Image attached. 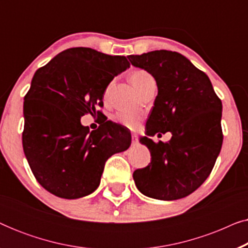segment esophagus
<instances>
[{"instance_id":"esophagus-1","label":"esophagus","mask_w":248,"mask_h":248,"mask_svg":"<svg viewBox=\"0 0 248 248\" xmlns=\"http://www.w3.org/2000/svg\"><path fill=\"white\" fill-rule=\"evenodd\" d=\"M132 142H133V144L138 143V135L137 134H132Z\"/></svg>"}]
</instances>
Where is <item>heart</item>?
Returning a JSON list of instances; mask_svg holds the SVG:
<instances>
[{
	"mask_svg": "<svg viewBox=\"0 0 248 248\" xmlns=\"http://www.w3.org/2000/svg\"><path fill=\"white\" fill-rule=\"evenodd\" d=\"M150 78L152 77L147 72V71L137 70L131 74V82L133 83V86L139 90L142 86V83H143L145 80L150 79ZM115 120H116L117 123H120L125 127L130 128V130H137L141 124L142 116L138 113H130V111L122 110L120 113L116 114Z\"/></svg>",
	"mask_w": 248,
	"mask_h": 248,
	"instance_id": "heart-1",
	"label": "heart"
}]
</instances>
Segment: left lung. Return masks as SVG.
<instances>
[{
	"instance_id": "obj_1",
	"label": "left lung",
	"mask_w": 248,
	"mask_h": 248,
	"mask_svg": "<svg viewBox=\"0 0 248 248\" xmlns=\"http://www.w3.org/2000/svg\"><path fill=\"white\" fill-rule=\"evenodd\" d=\"M127 59L157 82L147 135H172L158 143L148 137L140 139L150 150L151 162L133 172L135 185L152 199L185 198L209 177L221 150V100L209 77L177 52L160 49Z\"/></svg>"
}]
</instances>
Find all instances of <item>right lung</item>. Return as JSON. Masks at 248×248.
Returning a JSON list of instances; mask_svg holds the SVG:
<instances>
[{
  "label": "right lung",
  "instance_id": "add662e5",
  "mask_svg": "<svg viewBox=\"0 0 248 248\" xmlns=\"http://www.w3.org/2000/svg\"><path fill=\"white\" fill-rule=\"evenodd\" d=\"M130 67L125 56L88 47L63 50L33 74L25 96L22 145L37 182L62 199H79L99 186L105 164L127 150L131 133L107 121L97 130L81 124L101 115L105 90Z\"/></svg>",
  "mask_w": 248,
  "mask_h": 248
}]
</instances>
